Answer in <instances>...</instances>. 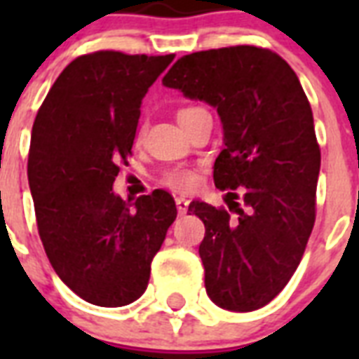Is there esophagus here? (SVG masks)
<instances>
[{"mask_svg":"<svg viewBox=\"0 0 359 359\" xmlns=\"http://www.w3.org/2000/svg\"><path fill=\"white\" fill-rule=\"evenodd\" d=\"M175 205H177V210H179V214L182 216V214L188 212V205H190V201L184 199V197H177V199H175Z\"/></svg>","mask_w":359,"mask_h":359,"instance_id":"esophagus-1","label":"esophagus"}]
</instances>
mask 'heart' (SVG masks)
<instances>
[{"label":"heart","instance_id":"1","mask_svg":"<svg viewBox=\"0 0 359 359\" xmlns=\"http://www.w3.org/2000/svg\"><path fill=\"white\" fill-rule=\"evenodd\" d=\"M194 109L197 108L180 109L179 117L184 114H190V111H194ZM162 182L177 191H190L197 186V175L196 171H191V169L188 168H173V169H169V171H165Z\"/></svg>","mask_w":359,"mask_h":359}]
</instances>
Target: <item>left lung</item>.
<instances>
[{"label": "left lung", "instance_id": "obj_1", "mask_svg": "<svg viewBox=\"0 0 359 359\" xmlns=\"http://www.w3.org/2000/svg\"><path fill=\"white\" fill-rule=\"evenodd\" d=\"M162 83L207 102L222 119L214 184L238 188L244 207L233 201V218L191 201L188 212L205 224L199 255L210 300L227 311H255L289 283L315 225L320 149L309 100L289 63L255 46L184 55Z\"/></svg>", "mask_w": 359, "mask_h": 359}]
</instances>
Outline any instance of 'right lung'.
<instances>
[{
	"label": "right lung",
	"instance_id": "add662e5",
	"mask_svg": "<svg viewBox=\"0 0 359 359\" xmlns=\"http://www.w3.org/2000/svg\"><path fill=\"white\" fill-rule=\"evenodd\" d=\"M175 55L95 52L74 59L44 98L31 132L27 179L53 270L89 304L128 306L151 278L177 207L168 191L137 201L114 191L132 154L141 100Z\"/></svg>",
	"mask_w": 359,
	"mask_h": 359
}]
</instances>
